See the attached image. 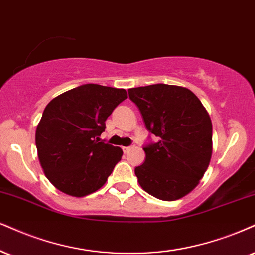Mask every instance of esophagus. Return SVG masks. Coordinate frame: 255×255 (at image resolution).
<instances>
[{"instance_id": "esophagus-1", "label": "esophagus", "mask_w": 255, "mask_h": 255, "mask_svg": "<svg viewBox=\"0 0 255 255\" xmlns=\"http://www.w3.org/2000/svg\"><path fill=\"white\" fill-rule=\"evenodd\" d=\"M134 147V145H131V146H124L123 147V151H124L125 153H128V151H130V150H132Z\"/></svg>"}]
</instances>
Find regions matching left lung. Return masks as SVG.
Masks as SVG:
<instances>
[{
    "instance_id": "left-lung-1",
    "label": "left lung",
    "mask_w": 255,
    "mask_h": 255,
    "mask_svg": "<svg viewBox=\"0 0 255 255\" xmlns=\"http://www.w3.org/2000/svg\"><path fill=\"white\" fill-rule=\"evenodd\" d=\"M145 127L158 142L144 147L145 161L134 169L138 183L163 201L193 191L208 169L213 125L207 110L190 90L156 84L128 90Z\"/></svg>"
}]
</instances>
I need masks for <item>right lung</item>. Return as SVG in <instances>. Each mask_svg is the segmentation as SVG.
<instances>
[{"label": "right lung", "mask_w": 255, "mask_h": 255, "mask_svg": "<svg viewBox=\"0 0 255 255\" xmlns=\"http://www.w3.org/2000/svg\"><path fill=\"white\" fill-rule=\"evenodd\" d=\"M127 98L124 89L86 84L48 103L35 144L43 172L56 189L83 197L106 183L123 150L100 142L99 136L109 116Z\"/></svg>", "instance_id": "right-lung-1"}]
</instances>
